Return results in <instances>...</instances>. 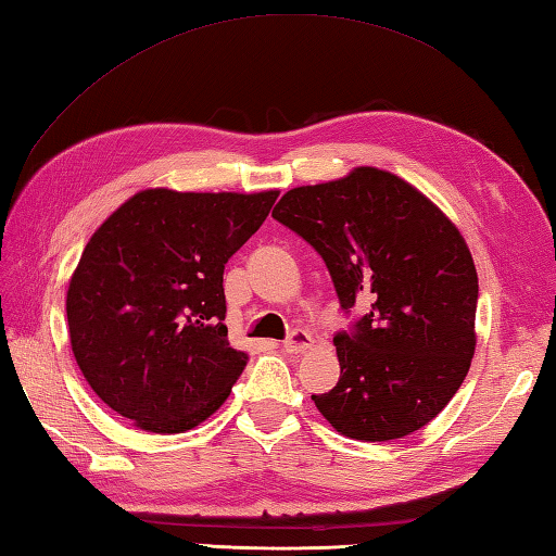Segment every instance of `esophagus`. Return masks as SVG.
Instances as JSON below:
<instances>
[{
  "label": "esophagus",
  "mask_w": 556,
  "mask_h": 556,
  "mask_svg": "<svg viewBox=\"0 0 556 556\" xmlns=\"http://www.w3.org/2000/svg\"><path fill=\"white\" fill-rule=\"evenodd\" d=\"M312 342H314L312 332L298 328V330L290 332L288 340H282V350L290 352V354H300V352H304V350H309Z\"/></svg>",
  "instance_id": "esophagus-1"
}]
</instances>
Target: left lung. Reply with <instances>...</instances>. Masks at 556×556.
Instances as JSON below:
<instances>
[{
    "instance_id": "8db88e82",
    "label": "left lung",
    "mask_w": 556,
    "mask_h": 556,
    "mask_svg": "<svg viewBox=\"0 0 556 556\" xmlns=\"http://www.w3.org/2000/svg\"><path fill=\"white\" fill-rule=\"evenodd\" d=\"M278 224L326 262L344 314L366 312L336 332L338 386L312 394L338 433L397 440L445 409L476 350L478 276L452 220L388 170L282 194Z\"/></svg>"
}]
</instances>
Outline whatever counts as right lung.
<instances>
[{
    "instance_id": "right-lung-1",
    "label": "right lung",
    "mask_w": 556,
    "mask_h": 556,
    "mask_svg": "<svg viewBox=\"0 0 556 556\" xmlns=\"http://www.w3.org/2000/svg\"><path fill=\"white\" fill-rule=\"evenodd\" d=\"M276 197L144 190L90 238L66 294L71 348L116 414L170 435L226 402L250 356L228 342L224 268Z\"/></svg>"
}]
</instances>
